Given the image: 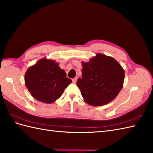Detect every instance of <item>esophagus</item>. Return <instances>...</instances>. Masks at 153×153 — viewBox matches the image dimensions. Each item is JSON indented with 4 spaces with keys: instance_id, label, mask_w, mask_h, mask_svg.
<instances>
[{
    "instance_id": "esophagus-1",
    "label": "esophagus",
    "mask_w": 153,
    "mask_h": 153,
    "mask_svg": "<svg viewBox=\"0 0 153 153\" xmlns=\"http://www.w3.org/2000/svg\"><path fill=\"white\" fill-rule=\"evenodd\" d=\"M77 77H75V78H74V79H72L73 83H76V81H77Z\"/></svg>"
}]
</instances>
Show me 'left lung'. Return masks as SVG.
<instances>
[{"label": "left lung", "instance_id": "1", "mask_svg": "<svg viewBox=\"0 0 153 153\" xmlns=\"http://www.w3.org/2000/svg\"><path fill=\"white\" fill-rule=\"evenodd\" d=\"M81 64L82 78H78L77 85L85 102L101 106L115 99L123 87L125 70L121 65L111 56L101 53Z\"/></svg>", "mask_w": 153, "mask_h": 153}]
</instances>
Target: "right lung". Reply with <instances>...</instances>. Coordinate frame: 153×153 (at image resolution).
I'll use <instances>...</instances> for the list:
<instances>
[{"label":"right lung","instance_id":"right-lung-1","mask_svg":"<svg viewBox=\"0 0 153 153\" xmlns=\"http://www.w3.org/2000/svg\"><path fill=\"white\" fill-rule=\"evenodd\" d=\"M72 81L58 62L46 58L39 60L25 74V83L31 95L45 104L55 102Z\"/></svg>","mask_w":153,"mask_h":153}]
</instances>
